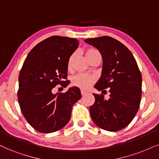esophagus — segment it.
<instances>
[{
  "mask_svg": "<svg viewBox=\"0 0 159 159\" xmlns=\"http://www.w3.org/2000/svg\"><path fill=\"white\" fill-rule=\"evenodd\" d=\"M86 93H87V92H86V91H81V94H82V96H84V95H85Z\"/></svg>",
  "mask_w": 159,
  "mask_h": 159,
  "instance_id": "obj_1",
  "label": "esophagus"
}]
</instances>
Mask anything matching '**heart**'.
<instances>
[{"instance_id": "1", "label": "heart", "mask_w": 159, "mask_h": 159, "mask_svg": "<svg viewBox=\"0 0 159 159\" xmlns=\"http://www.w3.org/2000/svg\"><path fill=\"white\" fill-rule=\"evenodd\" d=\"M99 54V52H98L97 49H94V48H90V49H88L85 52V57L90 62V60H91V59L96 55V54ZM75 55H76L75 54H71V55L70 56L69 59H68V68H71L72 62L74 61ZM95 81H96V79L93 77V76H88L83 74H77V75L73 76L71 79L72 85L75 86V87H77L79 88V89H83V90L89 89L90 86L93 85V84L95 83Z\"/></svg>"}]
</instances>
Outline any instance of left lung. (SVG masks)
Segmentation results:
<instances>
[{"instance_id": "1", "label": "left lung", "mask_w": 159, "mask_h": 159, "mask_svg": "<svg viewBox=\"0 0 159 159\" xmlns=\"http://www.w3.org/2000/svg\"><path fill=\"white\" fill-rule=\"evenodd\" d=\"M85 42L96 47L102 57V76L94 88L106 91L93 93L95 102L90 107L92 120L103 130L116 132L127 127L139 108L142 99V74L130 51L119 40L108 36L89 38Z\"/></svg>"}]
</instances>
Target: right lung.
I'll list each match as a JSON object with an SVG mask.
<instances>
[{
	"instance_id": "1",
	"label": "right lung",
	"mask_w": 159,
	"mask_h": 159,
	"mask_svg": "<svg viewBox=\"0 0 159 159\" xmlns=\"http://www.w3.org/2000/svg\"><path fill=\"white\" fill-rule=\"evenodd\" d=\"M78 46L75 38L52 36L36 45L23 62L17 99L23 116L38 132L53 133L66 126L72 106L81 98L76 87L52 93L56 85L66 88L69 84L68 61Z\"/></svg>"
}]
</instances>
